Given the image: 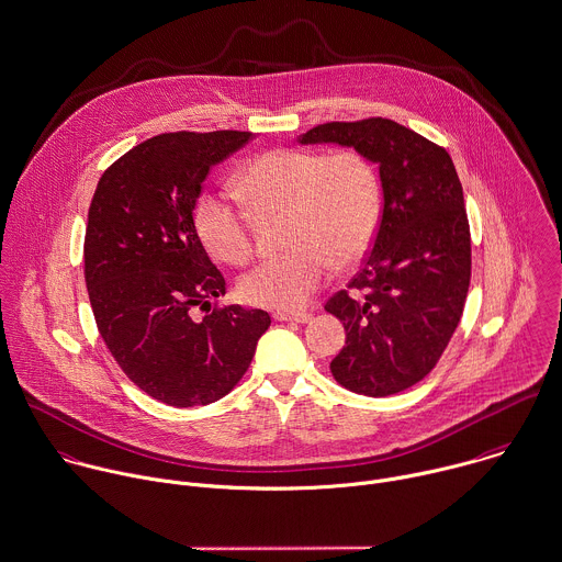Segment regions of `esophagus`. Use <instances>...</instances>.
<instances>
[{"label": "esophagus", "mask_w": 562, "mask_h": 562, "mask_svg": "<svg viewBox=\"0 0 562 562\" xmlns=\"http://www.w3.org/2000/svg\"><path fill=\"white\" fill-rule=\"evenodd\" d=\"M312 318V314L307 312H277L274 314V321H281V323H307Z\"/></svg>", "instance_id": "34e87169"}]
</instances>
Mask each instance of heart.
Returning a JSON list of instances; mask_svg holds the SVG:
<instances>
[{"mask_svg": "<svg viewBox=\"0 0 562 562\" xmlns=\"http://www.w3.org/2000/svg\"><path fill=\"white\" fill-rule=\"evenodd\" d=\"M235 191L255 213L285 215L283 255L261 261L239 281L246 303L270 310L301 307L329 277L367 257L381 220V181L358 150L277 148L255 157L235 179ZM195 233L228 266L252 257V220L226 195H204Z\"/></svg>", "mask_w": 562, "mask_h": 562, "instance_id": "b5f03b06", "label": "heart"}]
</instances>
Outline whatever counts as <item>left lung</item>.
<instances>
[{
    "instance_id": "obj_1",
    "label": "left lung",
    "mask_w": 562,
    "mask_h": 562,
    "mask_svg": "<svg viewBox=\"0 0 562 562\" xmlns=\"http://www.w3.org/2000/svg\"><path fill=\"white\" fill-rule=\"evenodd\" d=\"M299 142L351 146L379 166L373 248L325 310L347 329L336 381L367 396L401 392L438 364L469 292L471 231L456 166L445 148L383 117L321 124Z\"/></svg>"
}]
</instances>
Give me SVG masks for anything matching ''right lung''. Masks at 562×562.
Returning a JSON list of instances; mask_svg holds the SVG:
<instances>
[{"label":"right lung","instance_id":"obj_1","mask_svg":"<svg viewBox=\"0 0 562 562\" xmlns=\"http://www.w3.org/2000/svg\"><path fill=\"white\" fill-rule=\"evenodd\" d=\"M252 133H166L120 157L98 181L85 233V281L98 331L153 398L206 405L248 371L270 327L263 310L215 307L226 292L193 222L209 170Z\"/></svg>","mask_w":562,"mask_h":562}]
</instances>
